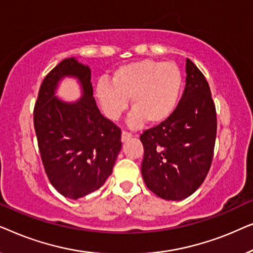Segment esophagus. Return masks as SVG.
Here are the masks:
<instances>
[{
	"instance_id": "obj_1",
	"label": "esophagus",
	"mask_w": 253,
	"mask_h": 253,
	"mask_svg": "<svg viewBox=\"0 0 253 253\" xmlns=\"http://www.w3.org/2000/svg\"><path fill=\"white\" fill-rule=\"evenodd\" d=\"M132 137V133L127 132V131H122V141H126Z\"/></svg>"
}]
</instances>
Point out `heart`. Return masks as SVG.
Masks as SVG:
<instances>
[{"label": "heart", "instance_id": "heart-1", "mask_svg": "<svg viewBox=\"0 0 253 253\" xmlns=\"http://www.w3.org/2000/svg\"><path fill=\"white\" fill-rule=\"evenodd\" d=\"M182 72L175 63L155 60L134 61L116 68L112 82L99 79L95 96L107 119L117 121L126 112L131 99L127 123L138 127L145 121L164 122L174 112L181 95Z\"/></svg>", "mask_w": 253, "mask_h": 253}]
</instances>
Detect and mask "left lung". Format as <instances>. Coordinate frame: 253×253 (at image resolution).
<instances>
[{
	"label": "left lung",
	"mask_w": 253,
	"mask_h": 253,
	"mask_svg": "<svg viewBox=\"0 0 253 253\" xmlns=\"http://www.w3.org/2000/svg\"><path fill=\"white\" fill-rule=\"evenodd\" d=\"M185 71V88L176 109L140 134L144 182L166 200L184 199L202 185L215 145L216 112L209 83L189 58Z\"/></svg>",
	"instance_id": "1"
}]
</instances>
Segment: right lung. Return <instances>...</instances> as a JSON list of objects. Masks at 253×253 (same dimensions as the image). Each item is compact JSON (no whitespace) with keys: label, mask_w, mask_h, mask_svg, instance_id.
I'll list each match as a JSON object with an SVG mask.
<instances>
[{"label":"right lung","mask_w":253,"mask_h":253,"mask_svg":"<svg viewBox=\"0 0 253 253\" xmlns=\"http://www.w3.org/2000/svg\"><path fill=\"white\" fill-rule=\"evenodd\" d=\"M64 77L79 79L83 96L77 102L65 103L54 96ZM33 116L41 160L51 185L70 199L101 188L113 172L122 132L96 107L91 69L75 57L58 63L40 86Z\"/></svg>","instance_id":"obj_1"}]
</instances>
